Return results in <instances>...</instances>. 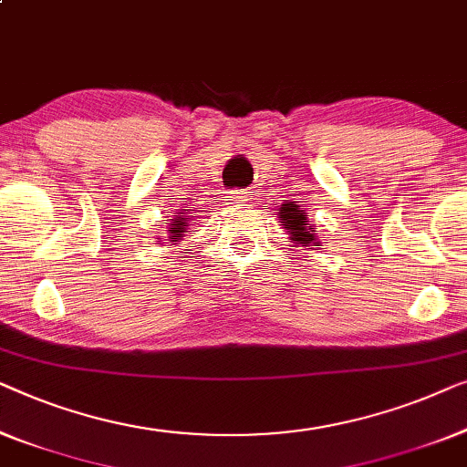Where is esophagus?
I'll return each instance as SVG.
<instances>
[{
	"label": "esophagus",
	"instance_id": "esophagus-1",
	"mask_svg": "<svg viewBox=\"0 0 467 467\" xmlns=\"http://www.w3.org/2000/svg\"><path fill=\"white\" fill-rule=\"evenodd\" d=\"M228 201L234 202V205H243V202L247 201V192L245 190H231V192H228Z\"/></svg>",
	"mask_w": 467,
	"mask_h": 467
}]
</instances>
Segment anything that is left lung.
Returning <instances> with one entry per match:
<instances>
[{"label":"left lung","instance_id":"left-lung-1","mask_svg":"<svg viewBox=\"0 0 467 467\" xmlns=\"http://www.w3.org/2000/svg\"><path fill=\"white\" fill-rule=\"evenodd\" d=\"M281 220H284V226L287 233L292 234L294 241L302 243V245L311 249V245H315V231L311 226L306 224V215L300 212L298 205H292V202H285L281 207Z\"/></svg>","mask_w":467,"mask_h":467}]
</instances>
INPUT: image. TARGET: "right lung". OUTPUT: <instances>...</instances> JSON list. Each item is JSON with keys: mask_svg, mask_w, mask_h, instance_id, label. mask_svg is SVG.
I'll return each instance as SVG.
<instances>
[{"mask_svg": "<svg viewBox=\"0 0 467 467\" xmlns=\"http://www.w3.org/2000/svg\"><path fill=\"white\" fill-rule=\"evenodd\" d=\"M183 226H186V224H183V218H180V220H175L173 222V224H171V234H182L183 233Z\"/></svg>", "mask_w": 467, "mask_h": 467, "instance_id": "obj_1", "label": "right lung"}]
</instances>
